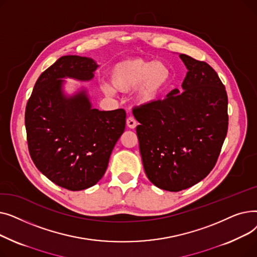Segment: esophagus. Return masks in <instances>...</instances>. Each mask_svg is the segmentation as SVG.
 Here are the masks:
<instances>
[{
    "mask_svg": "<svg viewBox=\"0 0 257 257\" xmlns=\"http://www.w3.org/2000/svg\"><path fill=\"white\" fill-rule=\"evenodd\" d=\"M126 124H127V126H128L130 129H134V128L137 127V125H138L137 120L134 119L132 116H129V117L127 118V120H126Z\"/></svg>",
    "mask_w": 257,
    "mask_h": 257,
    "instance_id": "obj_1",
    "label": "esophagus"
}]
</instances>
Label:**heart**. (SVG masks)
Wrapping results in <instances>:
<instances>
[{
  "instance_id": "obj_1",
  "label": "heart",
  "mask_w": 257,
  "mask_h": 257,
  "mask_svg": "<svg viewBox=\"0 0 257 257\" xmlns=\"http://www.w3.org/2000/svg\"><path fill=\"white\" fill-rule=\"evenodd\" d=\"M109 83H103L102 90L112 96L115 90L133 91V102L138 106L156 103L168 87L172 71L163 61L144 58H128L115 63L108 72Z\"/></svg>"
}]
</instances>
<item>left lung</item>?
Here are the masks:
<instances>
[{"mask_svg": "<svg viewBox=\"0 0 257 257\" xmlns=\"http://www.w3.org/2000/svg\"><path fill=\"white\" fill-rule=\"evenodd\" d=\"M179 57L187 70L182 89L133 110L145 173L169 192L185 190L207 176L228 129V98L218 74L206 62L185 54Z\"/></svg>", "mask_w": 257, "mask_h": 257, "instance_id": "left-lung-1", "label": "left lung"}]
</instances>
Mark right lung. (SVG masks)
Here are the masks:
<instances>
[{
    "instance_id": "add662e5",
    "label": "right lung",
    "mask_w": 257,
    "mask_h": 257,
    "mask_svg": "<svg viewBox=\"0 0 257 257\" xmlns=\"http://www.w3.org/2000/svg\"><path fill=\"white\" fill-rule=\"evenodd\" d=\"M100 65L89 57H60L37 79L26 107L25 125L30 156L55 184L82 191L106 172L113 148L126 124L124 109L93 108L88 90H65L66 80L88 82Z\"/></svg>"
}]
</instances>
